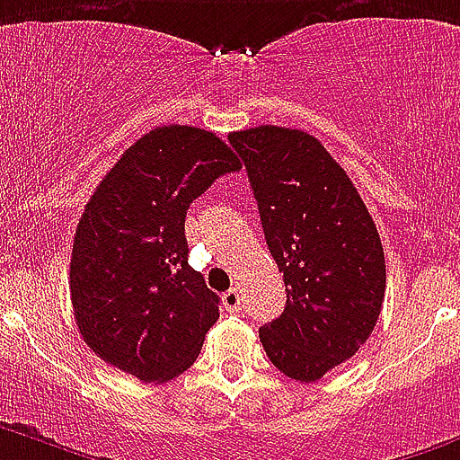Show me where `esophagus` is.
<instances>
[{
  "label": "esophagus",
  "mask_w": 460,
  "mask_h": 460,
  "mask_svg": "<svg viewBox=\"0 0 460 460\" xmlns=\"http://www.w3.org/2000/svg\"><path fill=\"white\" fill-rule=\"evenodd\" d=\"M240 300H243V297H240L238 288H229V291H226L225 296H222V302H225V307L229 309V312H238V309H240Z\"/></svg>",
  "instance_id": "1"
}]
</instances>
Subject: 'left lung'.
<instances>
[{
  "label": "left lung",
  "instance_id": "left-lung-1",
  "mask_svg": "<svg viewBox=\"0 0 460 460\" xmlns=\"http://www.w3.org/2000/svg\"><path fill=\"white\" fill-rule=\"evenodd\" d=\"M245 163L268 250L284 272L287 307L259 328L266 355L300 383L359 350L385 300V254L369 210L312 135L259 126L229 135Z\"/></svg>",
  "mask_w": 460,
  "mask_h": 460
}]
</instances>
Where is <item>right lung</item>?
<instances>
[{"label": "right lung", "instance_id": "add662e5", "mask_svg": "<svg viewBox=\"0 0 460 460\" xmlns=\"http://www.w3.org/2000/svg\"><path fill=\"white\" fill-rule=\"evenodd\" d=\"M238 169L215 132L163 126L101 181L70 256L73 312L98 358L144 383L192 367L220 297L188 263L185 215L215 179Z\"/></svg>", "mask_w": 460, "mask_h": 460}]
</instances>
